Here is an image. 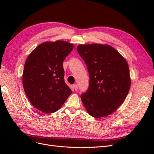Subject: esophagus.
<instances>
[{
  "mask_svg": "<svg viewBox=\"0 0 154 154\" xmlns=\"http://www.w3.org/2000/svg\"><path fill=\"white\" fill-rule=\"evenodd\" d=\"M73 87H74V89L75 91H78V85H73Z\"/></svg>",
  "mask_w": 154,
  "mask_h": 154,
  "instance_id": "obj_1",
  "label": "esophagus"
}]
</instances>
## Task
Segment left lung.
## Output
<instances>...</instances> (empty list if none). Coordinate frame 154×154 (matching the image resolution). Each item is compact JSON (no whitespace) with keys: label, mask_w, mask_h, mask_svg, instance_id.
<instances>
[{"label":"left lung","mask_w":154,"mask_h":154,"mask_svg":"<svg viewBox=\"0 0 154 154\" xmlns=\"http://www.w3.org/2000/svg\"><path fill=\"white\" fill-rule=\"evenodd\" d=\"M77 51L89 73V87L81 95L87 112L96 118L113 113L127 96L131 85L126 59L107 44H80Z\"/></svg>","instance_id":"1"}]
</instances>
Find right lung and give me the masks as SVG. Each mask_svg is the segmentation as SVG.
<instances>
[{
    "label": "right lung",
    "mask_w": 154,
    "mask_h": 154,
    "mask_svg": "<svg viewBox=\"0 0 154 154\" xmlns=\"http://www.w3.org/2000/svg\"><path fill=\"white\" fill-rule=\"evenodd\" d=\"M73 48L66 41L45 42L26 59L23 87L31 103L43 112H55L72 93L64 82L63 62Z\"/></svg>",
    "instance_id": "obj_1"
}]
</instances>
